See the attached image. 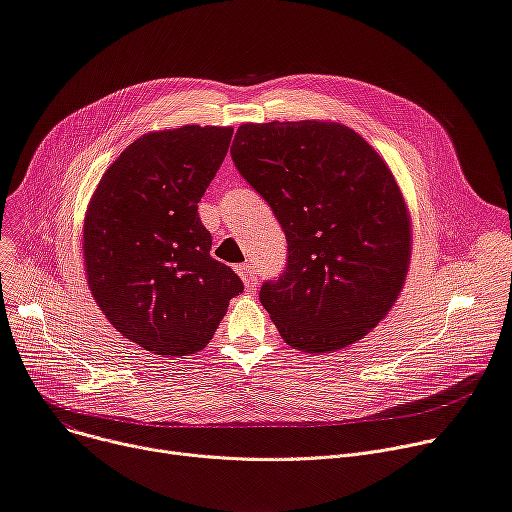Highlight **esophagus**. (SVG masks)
<instances>
[{
  "mask_svg": "<svg viewBox=\"0 0 512 512\" xmlns=\"http://www.w3.org/2000/svg\"><path fill=\"white\" fill-rule=\"evenodd\" d=\"M237 273L241 275V280L245 282V288H247L249 292L255 290V286H257V271H255V265H253V263L237 265Z\"/></svg>",
  "mask_w": 512,
  "mask_h": 512,
  "instance_id": "esophagus-1",
  "label": "esophagus"
}]
</instances>
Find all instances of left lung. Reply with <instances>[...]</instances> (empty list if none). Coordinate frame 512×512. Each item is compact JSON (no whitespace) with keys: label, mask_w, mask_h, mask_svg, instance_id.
<instances>
[{"label":"left lung","mask_w":512,"mask_h":512,"mask_svg":"<svg viewBox=\"0 0 512 512\" xmlns=\"http://www.w3.org/2000/svg\"><path fill=\"white\" fill-rule=\"evenodd\" d=\"M230 157L286 235V267L259 292L284 341L327 353L374 329L410 259L406 206L382 157L355 130L316 120L243 124Z\"/></svg>","instance_id":"obj_1"}]
</instances>
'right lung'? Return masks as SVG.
Here are the masks:
<instances>
[{"mask_svg":"<svg viewBox=\"0 0 512 512\" xmlns=\"http://www.w3.org/2000/svg\"><path fill=\"white\" fill-rule=\"evenodd\" d=\"M232 128L181 126L134 141L104 173L83 226L87 284L106 318L157 355H188L216 333L241 277L210 257L198 214Z\"/></svg>","mask_w":512,"mask_h":512,"instance_id":"1","label":"right lung"}]
</instances>
